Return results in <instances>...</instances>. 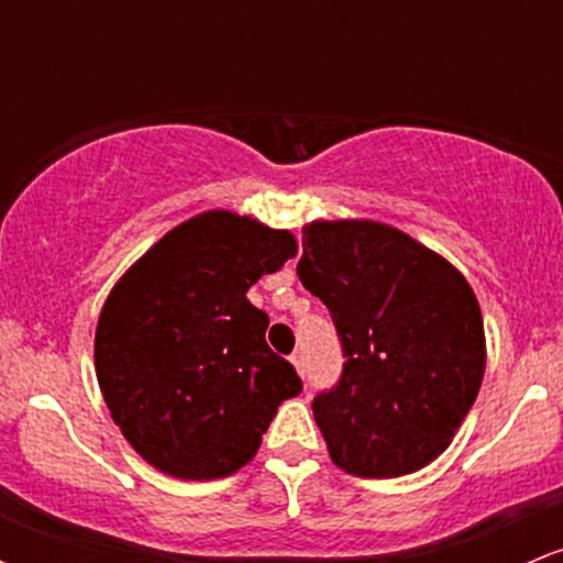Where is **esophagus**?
<instances>
[{"label": "esophagus", "mask_w": 563, "mask_h": 563, "mask_svg": "<svg viewBox=\"0 0 563 563\" xmlns=\"http://www.w3.org/2000/svg\"><path fill=\"white\" fill-rule=\"evenodd\" d=\"M290 363H294L296 371H299V376H303V367H307V360H303V349H294V354H290Z\"/></svg>", "instance_id": "esophagus-1"}]
</instances>
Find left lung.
Masks as SVG:
<instances>
[{
  "label": "left lung",
  "instance_id": "8db88e82",
  "mask_svg": "<svg viewBox=\"0 0 563 563\" xmlns=\"http://www.w3.org/2000/svg\"><path fill=\"white\" fill-rule=\"evenodd\" d=\"M299 280L331 312L344 371L312 410L331 461L367 479L429 466L479 394L487 349L466 277L371 219L303 228Z\"/></svg>",
  "mask_w": 563,
  "mask_h": 563
}]
</instances>
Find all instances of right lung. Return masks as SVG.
<instances>
[{"label":"right lung","mask_w":563,"mask_h":563,"mask_svg":"<svg viewBox=\"0 0 563 563\" xmlns=\"http://www.w3.org/2000/svg\"><path fill=\"white\" fill-rule=\"evenodd\" d=\"M294 256L288 230L217 209L166 232L113 286L97 320V384L153 468L192 482L235 474L301 391L264 341L267 312L245 299Z\"/></svg>","instance_id":"add662e5"}]
</instances>
